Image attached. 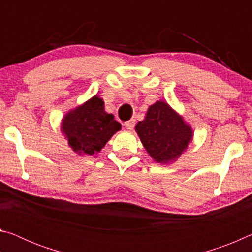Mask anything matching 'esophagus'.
Returning a JSON list of instances; mask_svg holds the SVG:
<instances>
[{
    "label": "esophagus",
    "instance_id": "1",
    "mask_svg": "<svg viewBox=\"0 0 252 252\" xmlns=\"http://www.w3.org/2000/svg\"><path fill=\"white\" fill-rule=\"evenodd\" d=\"M134 125H135L134 119H131V120L125 122V126H126V129H127V130H132V129H133Z\"/></svg>",
    "mask_w": 252,
    "mask_h": 252
}]
</instances>
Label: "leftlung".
<instances>
[{"instance_id": "left-lung-1", "label": "left lung", "mask_w": 252, "mask_h": 252, "mask_svg": "<svg viewBox=\"0 0 252 252\" xmlns=\"http://www.w3.org/2000/svg\"><path fill=\"white\" fill-rule=\"evenodd\" d=\"M135 130L149 155L162 163L180 156L192 138L191 127L162 101L149 108L146 119L138 122Z\"/></svg>"}]
</instances>
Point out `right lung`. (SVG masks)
Listing matches in <instances>:
<instances>
[{
  "mask_svg": "<svg viewBox=\"0 0 252 252\" xmlns=\"http://www.w3.org/2000/svg\"><path fill=\"white\" fill-rule=\"evenodd\" d=\"M120 129V123L114 120L113 114L105 112L104 102L96 95L67 113L62 122V131L72 149L90 156L100 152Z\"/></svg>",
  "mask_w": 252,
  "mask_h": 252,
  "instance_id": "add662e5",
  "label": "right lung"
}]
</instances>
